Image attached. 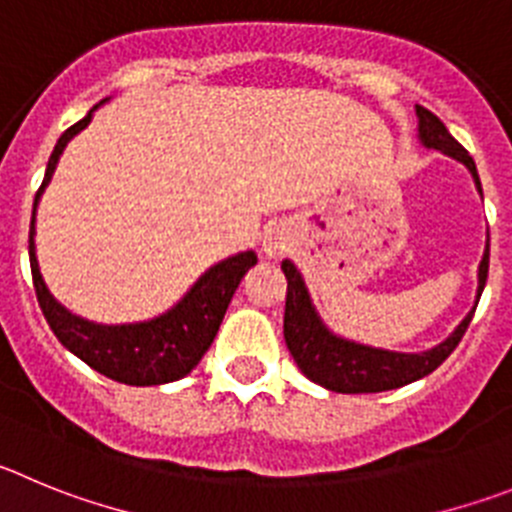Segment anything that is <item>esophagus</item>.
I'll return each mask as SVG.
<instances>
[{
  "instance_id": "esophagus-1",
  "label": "esophagus",
  "mask_w": 512,
  "mask_h": 512,
  "mask_svg": "<svg viewBox=\"0 0 512 512\" xmlns=\"http://www.w3.org/2000/svg\"><path fill=\"white\" fill-rule=\"evenodd\" d=\"M262 250L265 255L278 257L285 255L290 250V232L285 227H270L265 229V237H262Z\"/></svg>"
}]
</instances>
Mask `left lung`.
<instances>
[{
  "label": "left lung",
  "mask_w": 512,
  "mask_h": 512,
  "mask_svg": "<svg viewBox=\"0 0 512 512\" xmlns=\"http://www.w3.org/2000/svg\"><path fill=\"white\" fill-rule=\"evenodd\" d=\"M418 114V135L426 147H434L441 153L451 155L454 160L464 163L469 173L474 176V183L480 188V176L474 168L472 155L459 145L449 130L444 127L439 117L428 109L416 107ZM487 270H490V239H487L485 257L480 262V290H477V301H480L482 290H485ZM283 273L288 280V296H285V316H283V336L288 344L290 354L296 359L298 370L313 380L316 385L334 393H382V390L403 388L408 382H416L421 377L431 375L436 367L449 357L462 342L464 331L474 316V308L469 311L467 319L457 326V331L441 342L439 347L428 349L421 354H403V352H385V349L362 347V344L347 342L339 336L331 334L319 321L308 301V290L303 285L301 273L290 260L283 262Z\"/></svg>",
  "instance_id": "left-lung-1"
}]
</instances>
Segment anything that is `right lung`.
I'll return each instance as SVG.
<instances>
[{
    "label": "right lung",
    "mask_w": 512,
    "mask_h": 512,
    "mask_svg": "<svg viewBox=\"0 0 512 512\" xmlns=\"http://www.w3.org/2000/svg\"><path fill=\"white\" fill-rule=\"evenodd\" d=\"M89 119L91 112L63 132L53 155H50L48 168H45L43 186L35 193L30 222V270L35 296H38L40 308H43L53 334L58 336V342L109 380L124 382V385H140V388L181 380L199 365L206 349L211 347L234 290L239 288L247 270L257 265V255L255 252H242V255H234L214 265L209 273L201 275L199 283L188 290V296L173 311L153 321H145V324L101 326L78 319L71 311H66L50 296V290L43 283V275H40L35 239H32V234H35V206H38L40 193L53 176L66 142L76 132L84 130Z\"/></svg>",
    "instance_id": "obj_1"
}]
</instances>
